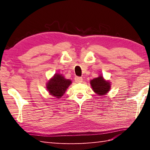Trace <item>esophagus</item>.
<instances>
[{
    "label": "esophagus",
    "instance_id": "obj_1",
    "mask_svg": "<svg viewBox=\"0 0 150 150\" xmlns=\"http://www.w3.org/2000/svg\"><path fill=\"white\" fill-rule=\"evenodd\" d=\"M75 81L77 83H82L83 82V78L81 77H75Z\"/></svg>",
    "mask_w": 150,
    "mask_h": 150
}]
</instances>
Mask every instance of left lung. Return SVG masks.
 I'll list each match as a JSON object with an SVG mask.
<instances>
[{
    "label": "left lung",
    "instance_id": "left-lung-1",
    "mask_svg": "<svg viewBox=\"0 0 150 150\" xmlns=\"http://www.w3.org/2000/svg\"><path fill=\"white\" fill-rule=\"evenodd\" d=\"M90 84L94 92L98 95H105L110 89V83L104 79L102 75L91 80Z\"/></svg>",
    "mask_w": 150,
    "mask_h": 150
}]
</instances>
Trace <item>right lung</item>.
<instances>
[{
    "label": "right lung",
    "instance_id": "1",
    "mask_svg": "<svg viewBox=\"0 0 150 150\" xmlns=\"http://www.w3.org/2000/svg\"><path fill=\"white\" fill-rule=\"evenodd\" d=\"M71 84V81L65 79L62 74L56 73L46 83V88L51 95L60 98Z\"/></svg>",
    "mask_w": 150,
    "mask_h": 150
}]
</instances>
